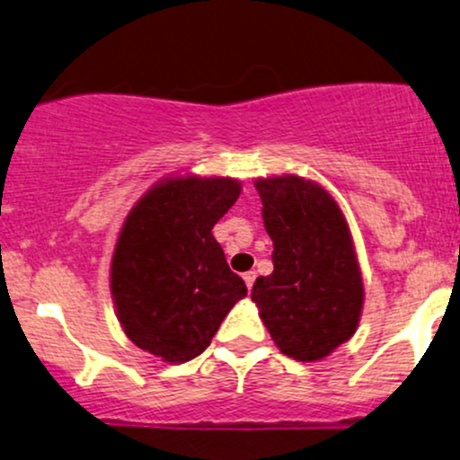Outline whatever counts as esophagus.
<instances>
[{"label":"esophagus","instance_id":"obj_1","mask_svg":"<svg viewBox=\"0 0 460 460\" xmlns=\"http://www.w3.org/2000/svg\"><path fill=\"white\" fill-rule=\"evenodd\" d=\"M255 279H257V274L252 272V270L244 274V283H246L248 289H252V283H255Z\"/></svg>","mask_w":460,"mask_h":460}]
</instances>
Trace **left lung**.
Returning a JSON list of instances; mask_svg holds the SVG:
<instances>
[{
  "label": "left lung",
  "instance_id": "8db88e82",
  "mask_svg": "<svg viewBox=\"0 0 460 460\" xmlns=\"http://www.w3.org/2000/svg\"><path fill=\"white\" fill-rule=\"evenodd\" d=\"M261 216L274 270L252 285V303L283 355L320 361L355 335L363 279L337 200L298 175L260 177Z\"/></svg>",
  "mask_w": 460,
  "mask_h": 460
}]
</instances>
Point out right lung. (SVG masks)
<instances>
[{"instance_id":"right-lung-1","label":"right lung","mask_w":460,"mask_h":460,"mask_svg":"<svg viewBox=\"0 0 460 460\" xmlns=\"http://www.w3.org/2000/svg\"><path fill=\"white\" fill-rule=\"evenodd\" d=\"M242 192L231 177H164L120 226L110 292L125 335L166 363L209 346L246 285L229 270L212 234Z\"/></svg>"}]
</instances>
